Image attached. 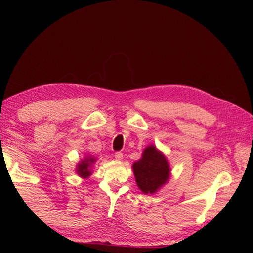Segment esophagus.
Instances as JSON below:
<instances>
[{
  "label": "esophagus",
  "instance_id": "esophagus-1",
  "mask_svg": "<svg viewBox=\"0 0 253 253\" xmlns=\"http://www.w3.org/2000/svg\"><path fill=\"white\" fill-rule=\"evenodd\" d=\"M115 158H116V160H122L123 154L121 152H117V153H115Z\"/></svg>",
  "mask_w": 253,
  "mask_h": 253
}]
</instances>
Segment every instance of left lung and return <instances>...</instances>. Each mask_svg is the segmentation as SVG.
Returning <instances> with one entry per match:
<instances>
[{"label": "left lung", "instance_id": "8db88e82", "mask_svg": "<svg viewBox=\"0 0 253 253\" xmlns=\"http://www.w3.org/2000/svg\"><path fill=\"white\" fill-rule=\"evenodd\" d=\"M135 181L144 194H155L168 181L170 166L163 153L155 145H149L141 159L132 165Z\"/></svg>", "mask_w": 253, "mask_h": 253}]
</instances>
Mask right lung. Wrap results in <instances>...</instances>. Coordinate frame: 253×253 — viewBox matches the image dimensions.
<instances>
[{
    "instance_id": "1",
    "label": "right lung",
    "mask_w": 253,
    "mask_h": 253,
    "mask_svg": "<svg viewBox=\"0 0 253 253\" xmlns=\"http://www.w3.org/2000/svg\"><path fill=\"white\" fill-rule=\"evenodd\" d=\"M96 161V159L94 157L88 156L84 158V160H82L80 163H78L76 171L79 176H81L82 178H87L88 176L91 175V167L92 164Z\"/></svg>"
}]
</instances>
